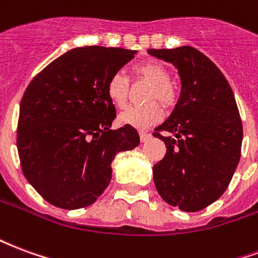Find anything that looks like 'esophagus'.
Wrapping results in <instances>:
<instances>
[{"label": "esophagus", "instance_id": "1", "mask_svg": "<svg viewBox=\"0 0 258 258\" xmlns=\"http://www.w3.org/2000/svg\"><path fill=\"white\" fill-rule=\"evenodd\" d=\"M140 138H141V142H146V141L151 140L152 134L151 133H145V131H142V133H140Z\"/></svg>", "mask_w": 258, "mask_h": 258}]
</instances>
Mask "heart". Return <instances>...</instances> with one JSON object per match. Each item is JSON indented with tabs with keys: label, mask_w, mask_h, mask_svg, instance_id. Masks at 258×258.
Here are the masks:
<instances>
[{
	"label": "heart",
	"mask_w": 258,
	"mask_h": 258,
	"mask_svg": "<svg viewBox=\"0 0 258 258\" xmlns=\"http://www.w3.org/2000/svg\"><path fill=\"white\" fill-rule=\"evenodd\" d=\"M134 73L137 77L149 81L152 84L148 101L160 102L164 106H174L178 99L177 90L171 83V76L167 69L157 62H145L134 66ZM106 94L109 99L112 101L114 106L124 107L127 105L130 94V80L121 72L113 73L106 84ZM163 112L160 105L157 102L146 103L144 106H131L127 110H124L118 120L120 123L125 125H131L135 128H148L153 124L159 123L162 120Z\"/></svg>",
	"instance_id": "1"
}]
</instances>
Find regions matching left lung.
I'll return each instance as SVG.
<instances>
[{"mask_svg":"<svg viewBox=\"0 0 258 258\" xmlns=\"http://www.w3.org/2000/svg\"><path fill=\"white\" fill-rule=\"evenodd\" d=\"M173 63L181 95L170 117L155 128L167 152L153 166V181L168 205L194 213L216 202L232 179L243 138L232 88L221 70L194 47L148 49ZM162 131L173 137H163Z\"/></svg>","mask_w":258,"mask_h":258,"instance_id":"obj_1","label":"left lung"}]
</instances>
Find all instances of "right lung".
Returning <instances> with one entry per match:
<instances>
[{
  "mask_svg": "<svg viewBox=\"0 0 258 258\" xmlns=\"http://www.w3.org/2000/svg\"><path fill=\"white\" fill-rule=\"evenodd\" d=\"M123 48L70 49L42 69L26 88L18 121L20 166L51 205L76 210L92 205L112 178L118 152L140 145L131 125L112 130L116 109L109 77L134 58Z\"/></svg>",
  "mask_w": 258,
  "mask_h": 258,
  "instance_id": "1",
  "label": "right lung"
}]
</instances>
